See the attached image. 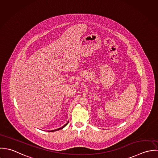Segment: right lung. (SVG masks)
<instances>
[{
	"label": "right lung",
	"mask_w": 158,
	"mask_h": 158,
	"mask_svg": "<svg viewBox=\"0 0 158 158\" xmlns=\"http://www.w3.org/2000/svg\"><path fill=\"white\" fill-rule=\"evenodd\" d=\"M69 123V122H68L64 126H62V127H60V128H59V129H54V130H52V131H50L49 132H54V131H58V130H60V129H63L64 127H65V126L67 125V124Z\"/></svg>",
	"instance_id": "add662e5"
}]
</instances>
